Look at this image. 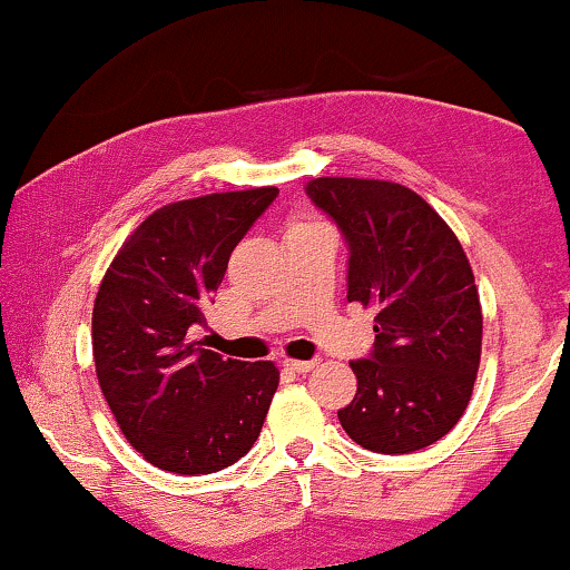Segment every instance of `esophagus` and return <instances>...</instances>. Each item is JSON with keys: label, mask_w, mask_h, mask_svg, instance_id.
<instances>
[{"label": "esophagus", "mask_w": 570, "mask_h": 570, "mask_svg": "<svg viewBox=\"0 0 570 570\" xmlns=\"http://www.w3.org/2000/svg\"><path fill=\"white\" fill-rule=\"evenodd\" d=\"M317 360H285V367L293 370V372H312L314 367H317Z\"/></svg>", "instance_id": "esophagus-1"}]
</instances>
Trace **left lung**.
Returning <instances> with one entry per match:
<instances>
[{
    "instance_id": "8db88e82",
    "label": "left lung",
    "mask_w": 570,
    "mask_h": 570,
    "mask_svg": "<svg viewBox=\"0 0 570 570\" xmlns=\"http://www.w3.org/2000/svg\"><path fill=\"white\" fill-rule=\"evenodd\" d=\"M306 195L348 245V301L375 308V348L351 362L356 396L338 420L381 454L431 446L462 417L481 362L473 269L449 224L410 187L320 177Z\"/></svg>"
}]
</instances>
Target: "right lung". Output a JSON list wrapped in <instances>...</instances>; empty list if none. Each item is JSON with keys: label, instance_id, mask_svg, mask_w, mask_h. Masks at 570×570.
Listing matches in <instances>:
<instances>
[{"label": "right lung", "instance_id": "add662e5", "mask_svg": "<svg viewBox=\"0 0 570 570\" xmlns=\"http://www.w3.org/2000/svg\"><path fill=\"white\" fill-rule=\"evenodd\" d=\"M277 187L214 193L153 210L105 272L91 351L118 428L150 465L206 475L248 454L279 370L193 341L229 256Z\"/></svg>", "mask_w": 570, "mask_h": 570}]
</instances>
